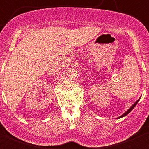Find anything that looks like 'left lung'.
<instances>
[{"instance_id": "8db88e82", "label": "left lung", "mask_w": 149, "mask_h": 149, "mask_svg": "<svg viewBox=\"0 0 149 149\" xmlns=\"http://www.w3.org/2000/svg\"><path fill=\"white\" fill-rule=\"evenodd\" d=\"M139 100H140V98L139 99V100H137V101H136V102H135L134 104H133V105H132V106H131V107H130V108H129V109H127V111H126V112H125V113H124V114H123V115H121V116H120V117H119V118H118V119H119V118H123V117H125V116H126V115H128V114H129V113H130V112H131V111H132V110H133V108H134V107H136V104H137V103H138V102H139Z\"/></svg>"}]
</instances>
